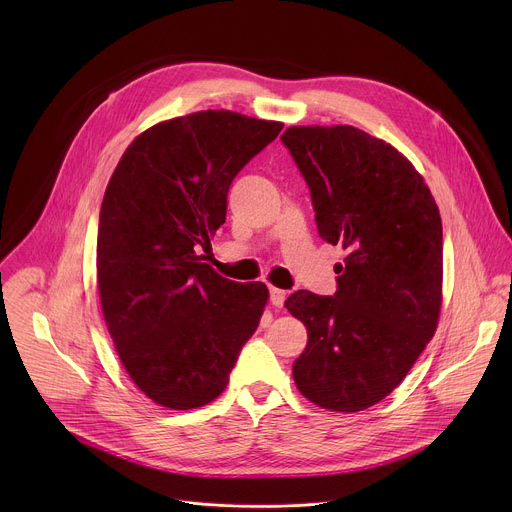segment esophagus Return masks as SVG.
I'll use <instances>...</instances> for the list:
<instances>
[{
	"instance_id": "1",
	"label": "esophagus",
	"mask_w": 512,
	"mask_h": 512,
	"mask_svg": "<svg viewBox=\"0 0 512 512\" xmlns=\"http://www.w3.org/2000/svg\"><path fill=\"white\" fill-rule=\"evenodd\" d=\"M285 298H287V291H283V289H279V287H269V300H271V304L275 306V308H281L283 306V302H285Z\"/></svg>"
}]
</instances>
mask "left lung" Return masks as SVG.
Listing matches in <instances>:
<instances>
[{"label": "left lung", "mask_w": 512, "mask_h": 512, "mask_svg": "<svg viewBox=\"0 0 512 512\" xmlns=\"http://www.w3.org/2000/svg\"><path fill=\"white\" fill-rule=\"evenodd\" d=\"M281 143L310 188L320 237L346 251L334 296L298 289L285 302L308 330L294 381L324 409L362 411L405 379L437 328L440 210L405 156L356 127H289Z\"/></svg>", "instance_id": "left-lung-1"}]
</instances>
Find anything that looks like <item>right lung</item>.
<instances>
[{
	"instance_id": "obj_1",
	"label": "right lung",
	"mask_w": 512,
	"mask_h": 512,
	"mask_svg": "<svg viewBox=\"0 0 512 512\" xmlns=\"http://www.w3.org/2000/svg\"><path fill=\"white\" fill-rule=\"evenodd\" d=\"M281 123L198 111L143 131L101 204L97 281L131 381L158 405L196 409L221 395L269 291L218 275L200 249L227 218L235 176Z\"/></svg>"
}]
</instances>
